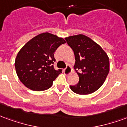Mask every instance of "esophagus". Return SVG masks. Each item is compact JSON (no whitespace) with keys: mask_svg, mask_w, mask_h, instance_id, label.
<instances>
[{"mask_svg":"<svg viewBox=\"0 0 127 127\" xmlns=\"http://www.w3.org/2000/svg\"><path fill=\"white\" fill-rule=\"evenodd\" d=\"M64 74L65 75L70 74V73H71V72H72V68H71V67H70V65H67V66H66V67L64 70Z\"/></svg>","mask_w":127,"mask_h":127,"instance_id":"1","label":"esophagus"}]
</instances>
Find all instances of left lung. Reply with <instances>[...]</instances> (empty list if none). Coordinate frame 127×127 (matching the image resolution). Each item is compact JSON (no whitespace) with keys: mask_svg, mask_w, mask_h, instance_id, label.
I'll return each instance as SVG.
<instances>
[{"mask_svg":"<svg viewBox=\"0 0 127 127\" xmlns=\"http://www.w3.org/2000/svg\"><path fill=\"white\" fill-rule=\"evenodd\" d=\"M65 39L74 51V68L79 76V82L71 85V90L80 95L95 92L103 84L110 71L108 55L99 44L83 34Z\"/></svg>","mask_w":127,"mask_h":127,"instance_id":"1","label":"left lung"}]
</instances>
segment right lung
Returning a JSON list of instances; mask_svg holds the SVG:
<instances>
[{
  "instance_id": "add662e5",
  "label": "right lung",
  "mask_w": 127,
  "mask_h": 127,
  "mask_svg": "<svg viewBox=\"0 0 127 127\" xmlns=\"http://www.w3.org/2000/svg\"><path fill=\"white\" fill-rule=\"evenodd\" d=\"M65 40L48 32L38 34L27 42L17 53L15 67L17 76L26 87L33 91H44L62 70L53 66L54 53Z\"/></svg>"
}]
</instances>
